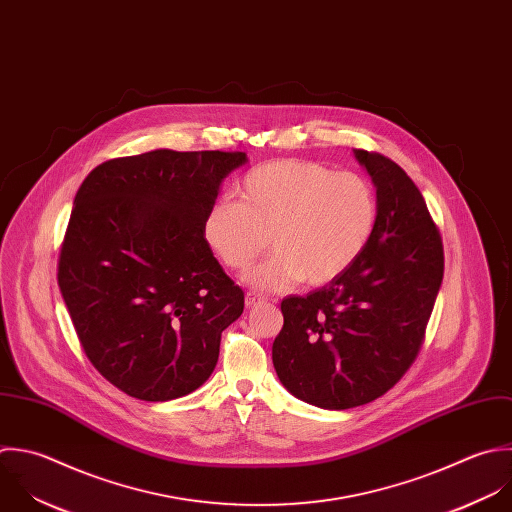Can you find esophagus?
<instances>
[{
    "instance_id": "34e87169",
    "label": "esophagus",
    "mask_w": 512,
    "mask_h": 512,
    "mask_svg": "<svg viewBox=\"0 0 512 512\" xmlns=\"http://www.w3.org/2000/svg\"><path fill=\"white\" fill-rule=\"evenodd\" d=\"M267 299L265 297H261V295H257V293H247L245 295V305L247 307H255V305H261V303H265Z\"/></svg>"
}]
</instances>
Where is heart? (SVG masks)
Listing matches in <instances>:
<instances>
[{
  "instance_id": "b5f03b06",
  "label": "heart",
  "mask_w": 512,
  "mask_h": 512,
  "mask_svg": "<svg viewBox=\"0 0 512 512\" xmlns=\"http://www.w3.org/2000/svg\"><path fill=\"white\" fill-rule=\"evenodd\" d=\"M239 201L217 199L203 221L209 247L233 271L275 253L249 283L279 291L305 281L325 285L365 251L377 223V197L365 177L305 159L253 167L237 185Z\"/></svg>"
}]
</instances>
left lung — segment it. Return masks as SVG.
<instances>
[{
	"label": "left lung",
	"mask_w": 512,
	"mask_h": 512,
	"mask_svg": "<svg viewBox=\"0 0 512 512\" xmlns=\"http://www.w3.org/2000/svg\"><path fill=\"white\" fill-rule=\"evenodd\" d=\"M377 185L361 257L305 297L281 301L273 365L297 399L331 411L367 405L415 363L445 273L437 223L413 179L377 151H355Z\"/></svg>",
	"instance_id": "obj_1"
}]
</instances>
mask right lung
I'll return each mask as SVG.
<instances>
[{
    "label": "right lung",
    "mask_w": 512,
    "mask_h": 512,
    "mask_svg": "<svg viewBox=\"0 0 512 512\" xmlns=\"http://www.w3.org/2000/svg\"><path fill=\"white\" fill-rule=\"evenodd\" d=\"M245 161L157 149L109 159L77 189L57 285L85 357L125 395L171 401L213 373L245 293L213 257L203 221Z\"/></svg>",
    "instance_id": "1"
}]
</instances>
